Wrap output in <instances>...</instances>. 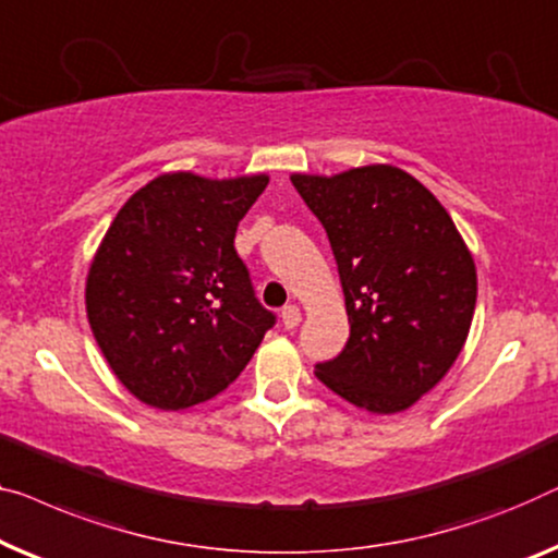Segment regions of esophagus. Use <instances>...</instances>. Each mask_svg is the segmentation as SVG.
I'll return each instance as SVG.
<instances>
[{"instance_id": "34e87169", "label": "esophagus", "mask_w": 558, "mask_h": 558, "mask_svg": "<svg viewBox=\"0 0 558 558\" xmlns=\"http://www.w3.org/2000/svg\"><path fill=\"white\" fill-rule=\"evenodd\" d=\"M299 322H302V312H299L296 304H287L284 310H281V325L287 329H294Z\"/></svg>"}]
</instances>
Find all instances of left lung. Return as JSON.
Instances as JSON below:
<instances>
[{"mask_svg": "<svg viewBox=\"0 0 558 558\" xmlns=\"http://www.w3.org/2000/svg\"><path fill=\"white\" fill-rule=\"evenodd\" d=\"M325 226L350 339L314 375L352 405L392 415L430 392L463 350L478 279L440 201L395 166L292 175Z\"/></svg>", "mask_w": 558, "mask_h": 558, "instance_id": "obj_1", "label": "left lung"}]
</instances>
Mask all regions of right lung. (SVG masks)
Listing matches in <instances>:
<instances>
[{"instance_id":"right-lung-1","label":"right lung","mask_w":558,"mask_h":558,"mask_svg":"<svg viewBox=\"0 0 558 558\" xmlns=\"http://www.w3.org/2000/svg\"><path fill=\"white\" fill-rule=\"evenodd\" d=\"M269 175L166 173L112 219L87 271V319L112 373L145 405L211 400L248 365L277 317L233 248Z\"/></svg>"}]
</instances>
